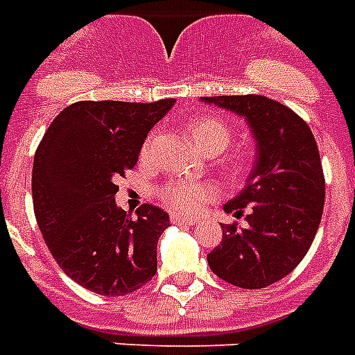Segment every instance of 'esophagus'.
Listing matches in <instances>:
<instances>
[{
    "label": "esophagus",
    "instance_id": "1",
    "mask_svg": "<svg viewBox=\"0 0 355 355\" xmlns=\"http://www.w3.org/2000/svg\"><path fill=\"white\" fill-rule=\"evenodd\" d=\"M171 223L177 224V226H193L197 220H195V218L180 217V215H171Z\"/></svg>",
    "mask_w": 355,
    "mask_h": 355
}]
</instances>
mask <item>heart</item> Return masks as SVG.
Returning a JSON list of instances; mask_svg holds the SVG:
<instances>
[{"instance_id":"1","label":"heart","mask_w":355,"mask_h":355,"mask_svg":"<svg viewBox=\"0 0 355 355\" xmlns=\"http://www.w3.org/2000/svg\"><path fill=\"white\" fill-rule=\"evenodd\" d=\"M187 131L195 140L200 151L206 155H217L227 148L232 140L230 123L220 120L215 114H198L187 122ZM151 140H148L144 151H148ZM252 164V155L246 149H235L227 155L223 162V171L227 177L237 178L248 171ZM158 200L164 206L178 215H195L200 207L211 202L215 197V187L211 184H189V182H169L157 191Z\"/></svg>"}]
</instances>
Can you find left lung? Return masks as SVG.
<instances>
[{
    "label": "left lung",
    "instance_id": "obj_1",
    "mask_svg": "<svg viewBox=\"0 0 355 355\" xmlns=\"http://www.w3.org/2000/svg\"><path fill=\"white\" fill-rule=\"evenodd\" d=\"M244 116L257 142L246 187L224 206L241 218L223 224V243L207 253L211 272L233 286L259 290L281 281L304 259L324 206V173L308 123L284 103L261 94L204 96Z\"/></svg>",
    "mask_w": 355,
    "mask_h": 355
}]
</instances>
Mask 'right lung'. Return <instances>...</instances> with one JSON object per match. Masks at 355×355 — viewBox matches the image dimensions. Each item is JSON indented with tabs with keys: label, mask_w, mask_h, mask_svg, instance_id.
<instances>
[{
	"label": "right lung",
	"mask_w": 355,
	"mask_h": 355,
	"mask_svg": "<svg viewBox=\"0 0 355 355\" xmlns=\"http://www.w3.org/2000/svg\"><path fill=\"white\" fill-rule=\"evenodd\" d=\"M175 100L71 103L34 155V215L54 261L91 292H137L157 273V243L168 213L142 204L137 217L116 207L118 177L138 162L153 125Z\"/></svg>",
	"instance_id": "add662e5"
}]
</instances>
